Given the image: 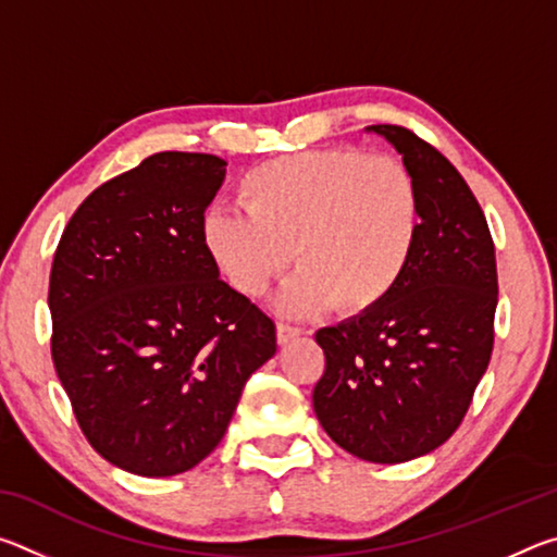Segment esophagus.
Instances as JSON below:
<instances>
[{"label":"esophagus","mask_w":557,"mask_h":557,"mask_svg":"<svg viewBox=\"0 0 557 557\" xmlns=\"http://www.w3.org/2000/svg\"><path fill=\"white\" fill-rule=\"evenodd\" d=\"M299 334H301L299 326H292V324H287V322H280V324H277V342H280V344H289L292 338H297Z\"/></svg>","instance_id":"34e87169"}]
</instances>
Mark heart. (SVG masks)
I'll return each mask as SVG.
<instances>
[{
    "label": "heart",
    "mask_w": 557,
    "mask_h": 557,
    "mask_svg": "<svg viewBox=\"0 0 557 557\" xmlns=\"http://www.w3.org/2000/svg\"><path fill=\"white\" fill-rule=\"evenodd\" d=\"M245 213L211 209L201 238L223 277L262 297L292 262L299 275L282 297L292 314L334 305L379 307L410 268L420 238V188L400 159L361 149L277 157L240 176Z\"/></svg>",
    "instance_id": "heart-1"
}]
</instances>
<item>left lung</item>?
<instances>
[{
  "label": "left lung",
  "mask_w": 557,
  "mask_h": 557,
  "mask_svg": "<svg viewBox=\"0 0 557 557\" xmlns=\"http://www.w3.org/2000/svg\"><path fill=\"white\" fill-rule=\"evenodd\" d=\"M420 188V238L379 307L324 326L312 400L326 435L375 465H400L451 437L494 348L498 277L484 211L449 159L412 129L371 125Z\"/></svg>",
  "instance_id": "left-lung-1"
}]
</instances>
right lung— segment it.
<instances>
[{"mask_svg":"<svg viewBox=\"0 0 557 557\" xmlns=\"http://www.w3.org/2000/svg\"><path fill=\"white\" fill-rule=\"evenodd\" d=\"M223 176L215 154L147 157L98 186L55 248V373L90 447L129 474L174 476L209 457L275 356V322L203 248Z\"/></svg>","mask_w":557,"mask_h":557,"instance_id":"1","label":"right lung"}]
</instances>
